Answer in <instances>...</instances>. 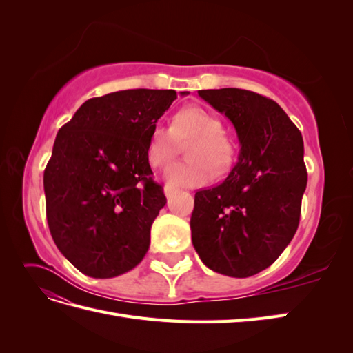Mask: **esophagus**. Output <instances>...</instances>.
Instances as JSON below:
<instances>
[{"label": "esophagus", "instance_id": "34e87169", "mask_svg": "<svg viewBox=\"0 0 353 353\" xmlns=\"http://www.w3.org/2000/svg\"><path fill=\"white\" fill-rule=\"evenodd\" d=\"M163 191H165L166 197H168V199H170V196H172L174 193H176V188H175V187H172V185H170V184H165V187H163Z\"/></svg>", "mask_w": 353, "mask_h": 353}]
</instances>
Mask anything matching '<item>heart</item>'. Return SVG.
<instances>
[{"label": "heart", "mask_w": 353, "mask_h": 353, "mask_svg": "<svg viewBox=\"0 0 353 353\" xmlns=\"http://www.w3.org/2000/svg\"><path fill=\"white\" fill-rule=\"evenodd\" d=\"M219 117L199 105L179 110L172 125L153 126L147 144L148 163L165 166L187 145L185 162H175L165 170V178L174 187H199L210 179L212 172L223 174L236 160L237 147L232 138L222 132Z\"/></svg>", "instance_id": "b5f03b06"}]
</instances>
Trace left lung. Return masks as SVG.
Segmentation results:
<instances>
[{"instance_id": "left-lung-1", "label": "left lung", "mask_w": 353, "mask_h": 353, "mask_svg": "<svg viewBox=\"0 0 353 353\" xmlns=\"http://www.w3.org/2000/svg\"><path fill=\"white\" fill-rule=\"evenodd\" d=\"M237 131V165L216 187L200 190L191 239L212 271L245 279L268 268L299 227L307 183L302 134L274 100L240 88L201 90Z\"/></svg>"}]
</instances>
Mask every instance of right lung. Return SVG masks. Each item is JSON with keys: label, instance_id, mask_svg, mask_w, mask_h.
Instances as JSON below:
<instances>
[{"label": "right lung", "instance_id": "obj_1", "mask_svg": "<svg viewBox=\"0 0 353 353\" xmlns=\"http://www.w3.org/2000/svg\"><path fill=\"white\" fill-rule=\"evenodd\" d=\"M176 97L174 90L110 92L85 101L59 130L44 170L47 221L59 250L82 274L112 279L145 256L166 205L147 144Z\"/></svg>", "mask_w": 353, "mask_h": 353}]
</instances>
